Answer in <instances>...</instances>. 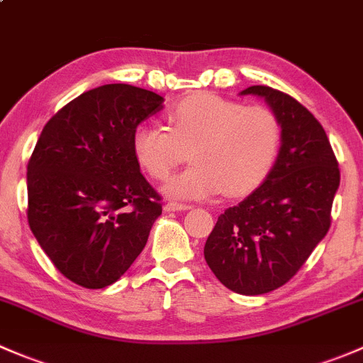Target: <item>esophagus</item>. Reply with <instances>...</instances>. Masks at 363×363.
<instances>
[{
    "mask_svg": "<svg viewBox=\"0 0 363 363\" xmlns=\"http://www.w3.org/2000/svg\"><path fill=\"white\" fill-rule=\"evenodd\" d=\"M189 208H191V205H188V203H177V201H169V203H165V211H169V212L189 211Z\"/></svg>",
    "mask_w": 363,
    "mask_h": 363,
    "instance_id": "34e87169",
    "label": "esophagus"
}]
</instances>
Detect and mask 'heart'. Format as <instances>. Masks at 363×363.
<instances>
[{
  "instance_id": "heart-1",
  "label": "heart",
  "mask_w": 363,
  "mask_h": 363,
  "mask_svg": "<svg viewBox=\"0 0 363 363\" xmlns=\"http://www.w3.org/2000/svg\"><path fill=\"white\" fill-rule=\"evenodd\" d=\"M167 121L169 128L139 125L132 150L139 165L158 181L169 177L191 151L193 165L163 188L177 200L250 193L272 172L284 137L280 118L269 108L243 106L213 94L182 99Z\"/></svg>"
}]
</instances>
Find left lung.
Listing matches in <instances>:
<instances>
[{
	"mask_svg": "<svg viewBox=\"0 0 363 363\" xmlns=\"http://www.w3.org/2000/svg\"><path fill=\"white\" fill-rule=\"evenodd\" d=\"M280 118L281 147L266 181L226 208L205 243V261L230 291L259 296L301 269L330 228L337 160L320 121L289 94L254 85Z\"/></svg>",
	"mask_w": 363,
	"mask_h": 363,
	"instance_id": "8db88e82",
	"label": "left lung"
}]
</instances>
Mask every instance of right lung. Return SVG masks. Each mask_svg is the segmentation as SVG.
I'll return each instance as SVG.
<instances>
[{"instance_id": "add662e5", "label": "right lung", "mask_w": 363, "mask_h": 363, "mask_svg": "<svg viewBox=\"0 0 363 363\" xmlns=\"http://www.w3.org/2000/svg\"><path fill=\"white\" fill-rule=\"evenodd\" d=\"M163 97L113 83L59 109L28 163V220L57 269L85 289L121 277L147 242L162 196L132 150L140 121Z\"/></svg>"}]
</instances>
